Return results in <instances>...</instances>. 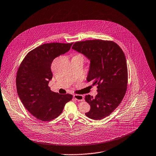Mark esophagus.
Wrapping results in <instances>:
<instances>
[{
	"mask_svg": "<svg viewBox=\"0 0 156 156\" xmlns=\"http://www.w3.org/2000/svg\"><path fill=\"white\" fill-rule=\"evenodd\" d=\"M73 98L78 101H83V96L81 95V94H74L73 95Z\"/></svg>",
	"mask_w": 156,
	"mask_h": 156,
	"instance_id": "1",
	"label": "esophagus"
}]
</instances>
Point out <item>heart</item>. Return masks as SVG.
Returning <instances> with one entry per match:
<instances>
[{
    "label": "heart",
    "instance_id": "b5f03b06",
    "mask_svg": "<svg viewBox=\"0 0 156 156\" xmlns=\"http://www.w3.org/2000/svg\"><path fill=\"white\" fill-rule=\"evenodd\" d=\"M75 56H77V57H79V58H80L81 59H82V60H84L85 56H84L82 54H77Z\"/></svg>",
    "mask_w": 156,
    "mask_h": 156
}]
</instances>
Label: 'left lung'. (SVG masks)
Here are the masks:
<instances>
[{"instance_id":"left-lung-1","label":"left lung","mask_w":156,"mask_h":156,"mask_svg":"<svg viewBox=\"0 0 156 156\" xmlns=\"http://www.w3.org/2000/svg\"><path fill=\"white\" fill-rule=\"evenodd\" d=\"M72 48L90 60L87 81L97 85L95 97L90 94L85 97L91 107L85 115L94 120L102 119L116 109L127 91L128 73L125 55L116 43L108 40L77 41Z\"/></svg>"}]
</instances>
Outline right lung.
<instances>
[{
  "label": "right lung",
  "instance_id": "1",
  "mask_svg": "<svg viewBox=\"0 0 156 156\" xmlns=\"http://www.w3.org/2000/svg\"><path fill=\"white\" fill-rule=\"evenodd\" d=\"M73 44L40 45L30 51L20 65L16 79L18 94L26 108L38 119L49 121L57 118L73 99L72 94L53 92L49 87L53 60L69 51Z\"/></svg>",
  "mask_w": 156,
  "mask_h": 156
}]
</instances>
